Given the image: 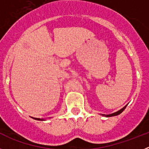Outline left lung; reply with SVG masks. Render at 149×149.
<instances>
[{
    "mask_svg": "<svg viewBox=\"0 0 149 149\" xmlns=\"http://www.w3.org/2000/svg\"><path fill=\"white\" fill-rule=\"evenodd\" d=\"M127 107V105H125V106L123 108H122L121 110H118L117 112H115V113H111V114H108V115H105V114H101L102 116H106V117H111V116H118L119 115L120 113H122V112H123V110L125 109V107Z\"/></svg>",
    "mask_w": 149,
    "mask_h": 149,
    "instance_id": "obj_1",
    "label": "left lung"
}]
</instances>
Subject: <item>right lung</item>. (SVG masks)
Returning <instances> with one entry per match:
<instances>
[{
  "label": "right lung",
  "mask_w": 149,
  "mask_h": 149,
  "mask_svg": "<svg viewBox=\"0 0 149 149\" xmlns=\"http://www.w3.org/2000/svg\"><path fill=\"white\" fill-rule=\"evenodd\" d=\"M33 119H35V120H38V121H45V119H39V118H33V117H32Z\"/></svg>",
  "instance_id": "right-lung-1"
}]
</instances>
